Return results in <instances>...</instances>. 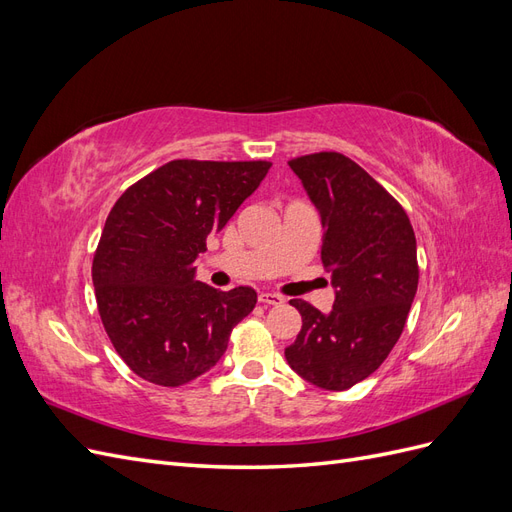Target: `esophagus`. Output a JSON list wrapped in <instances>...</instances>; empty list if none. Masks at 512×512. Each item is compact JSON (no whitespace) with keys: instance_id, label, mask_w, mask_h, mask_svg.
Here are the masks:
<instances>
[{"instance_id":"esophagus-1","label":"esophagus","mask_w":512,"mask_h":512,"mask_svg":"<svg viewBox=\"0 0 512 512\" xmlns=\"http://www.w3.org/2000/svg\"><path fill=\"white\" fill-rule=\"evenodd\" d=\"M258 301L262 305H282L284 297H280V294H273V292H262V294H258Z\"/></svg>"}]
</instances>
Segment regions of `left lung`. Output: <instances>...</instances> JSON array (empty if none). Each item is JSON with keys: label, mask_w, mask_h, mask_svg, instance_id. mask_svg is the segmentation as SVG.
Segmentation results:
<instances>
[{"label": "left lung", "mask_w": 512, "mask_h": 512, "mask_svg": "<svg viewBox=\"0 0 512 512\" xmlns=\"http://www.w3.org/2000/svg\"><path fill=\"white\" fill-rule=\"evenodd\" d=\"M288 164L320 211V258L337 292L329 314L290 299L303 327L284 354L307 382L346 391L374 374L406 327L418 286L414 230L404 207L344 153Z\"/></svg>", "instance_id": "obj_1"}]
</instances>
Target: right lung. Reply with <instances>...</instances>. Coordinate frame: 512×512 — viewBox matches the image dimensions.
<instances>
[{
  "label": "right lung",
  "mask_w": 512,
  "mask_h": 512,
  "mask_svg": "<svg viewBox=\"0 0 512 512\" xmlns=\"http://www.w3.org/2000/svg\"><path fill=\"white\" fill-rule=\"evenodd\" d=\"M269 168L265 160H173L117 198L91 280L104 331L136 376L158 386L203 376L254 309V288L196 282L194 260Z\"/></svg>",
  "instance_id": "add662e5"
}]
</instances>
